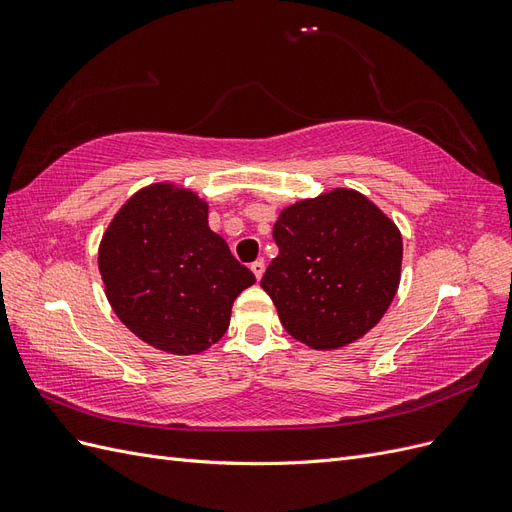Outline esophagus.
Segmentation results:
<instances>
[{
  "instance_id": "esophagus-1",
  "label": "esophagus",
  "mask_w": 512,
  "mask_h": 512,
  "mask_svg": "<svg viewBox=\"0 0 512 512\" xmlns=\"http://www.w3.org/2000/svg\"><path fill=\"white\" fill-rule=\"evenodd\" d=\"M250 269L254 271L256 280H262V275H265V260H256V262H252V267H250Z\"/></svg>"
}]
</instances>
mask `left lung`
Returning a JSON list of instances; mask_svg holds the SVG:
<instances>
[{"label":"left lung","instance_id":"1","mask_svg":"<svg viewBox=\"0 0 512 512\" xmlns=\"http://www.w3.org/2000/svg\"><path fill=\"white\" fill-rule=\"evenodd\" d=\"M280 254L265 290L297 342L337 350L369 333L393 303L404 241L397 224L352 188L284 207L273 226Z\"/></svg>","mask_w":512,"mask_h":512}]
</instances>
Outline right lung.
Segmentation results:
<instances>
[{"mask_svg": "<svg viewBox=\"0 0 512 512\" xmlns=\"http://www.w3.org/2000/svg\"><path fill=\"white\" fill-rule=\"evenodd\" d=\"M98 269L117 318L168 354L224 337L232 303L256 277L209 228V203L175 181L145 185L108 222Z\"/></svg>", "mask_w": 512, "mask_h": 512, "instance_id": "obj_1", "label": "right lung"}]
</instances>
